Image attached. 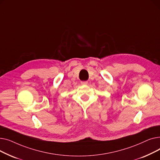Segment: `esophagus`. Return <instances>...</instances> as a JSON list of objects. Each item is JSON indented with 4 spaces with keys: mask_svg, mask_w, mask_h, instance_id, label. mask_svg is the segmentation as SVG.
Here are the masks:
<instances>
[{
    "mask_svg": "<svg viewBox=\"0 0 160 160\" xmlns=\"http://www.w3.org/2000/svg\"><path fill=\"white\" fill-rule=\"evenodd\" d=\"M88 81H83V82H81V84L82 85H87L88 84Z\"/></svg>",
    "mask_w": 160,
    "mask_h": 160,
    "instance_id": "obj_1",
    "label": "esophagus"
}]
</instances>
